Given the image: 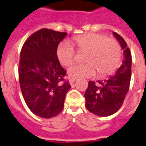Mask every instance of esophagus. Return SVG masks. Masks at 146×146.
I'll return each instance as SVG.
<instances>
[{
  "instance_id": "34e87169",
  "label": "esophagus",
  "mask_w": 146,
  "mask_h": 146,
  "mask_svg": "<svg viewBox=\"0 0 146 146\" xmlns=\"http://www.w3.org/2000/svg\"><path fill=\"white\" fill-rule=\"evenodd\" d=\"M75 80H76V78H70V80H69L70 84H73Z\"/></svg>"
}]
</instances>
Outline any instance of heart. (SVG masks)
Segmentation results:
<instances>
[{
	"label": "heart",
	"mask_w": 146,
	"mask_h": 146,
	"mask_svg": "<svg viewBox=\"0 0 146 146\" xmlns=\"http://www.w3.org/2000/svg\"><path fill=\"white\" fill-rule=\"evenodd\" d=\"M73 43L80 52H87L84 61L87 63L76 64L68 69L71 78H91L98 72L106 76L116 71L121 60V48L117 40L102 34L90 33L73 38ZM56 55L59 62L69 66L75 59V50L70 42L59 44Z\"/></svg>",
	"instance_id": "obj_1"
}]
</instances>
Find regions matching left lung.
I'll return each instance as SVG.
<instances>
[{
    "instance_id": "8db88e82",
    "label": "left lung",
    "mask_w": 146,
    "mask_h": 146,
    "mask_svg": "<svg viewBox=\"0 0 146 146\" xmlns=\"http://www.w3.org/2000/svg\"><path fill=\"white\" fill-rule=\"evenodd\" d=\"M113 35L123 51L122 64L113 75L98 83L89 81L85 92L86 108L90 112L100 117H107L118 111L129 90L131 78L132 56L123 38L116 32Z\"/></svg>"
}]
</instances>
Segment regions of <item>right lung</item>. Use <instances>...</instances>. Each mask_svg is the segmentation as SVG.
I'll return each mask as SVG.
<instances>
[{
	"label": "right lung",
	"instance_id": "obj_1",
	"mask_svg": "<svg viewBox=\"0 0 146 146\" xmlns=\"http://www.w3.org/2000/svg\"><path fill=\"white\" fill-rule=\"evenodd\" d=\"M66 35V32L42 29L27 39L21 50L19 78L23 98L29 109L43 118L61 112L71 88L56 55L58 45Z\"/></svg>",
	"mask_w": 146,
	"mask_h": 146
}]
</instances>
